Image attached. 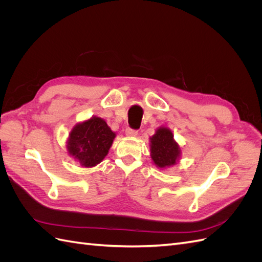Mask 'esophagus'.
Returning a JSON list of instances; mask_svg holds the SVG:
<instances>
[{
	"label": "esophagus",
	"mask_w": 262,
	"mask_h": 262,
	"mask_svg": "<svg viewBox=\"0 0 262 262\" xmlns=\"http://www.w3.org/2000/svg\"><path fill=\"white\" fill-rule=\"evenodd\" d=\"M125 136L129 138H134L138 136V130H133L131 128H126L125 129Z\"/></svg>",
	"instance_id": "esophagus-1"
}]
</instances>
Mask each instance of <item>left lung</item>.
<instances>
[{
    "label": "left lung",
    "instance_id": "8db88e82",
    "mask_svg": "<svg viewBox=\"0 0 262 262\" xmlns=\"http://www.w3.org/2000/svg\"><path fill=\"white\" fill-rule=\"evenodd\" d=\"M150 158L158 168H166L177 164L181 154L180 147L173 140L172 132L161 126L153 137L149 138Z\"/></svg>",
    "mask_w": 262,
    "mask_h": 262
}]
</instances>
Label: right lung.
<instances>
[{"mask_svg": "<svg viewBox=\"0 0 262 262\" xmlns=\"http://www.w3.org/2000/svg\"><path fill=\"white\" fill-rule=\"evenodd\" d=\"M115 138L104 119L92 117L71 130L68 152L84 167H94L106 157Z\"/></svg>", "mask_w": 262, "mask_h": 262, "instance_id": "add662e5", "label": "right lung"}]
</instances>
